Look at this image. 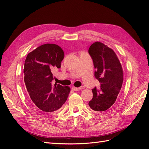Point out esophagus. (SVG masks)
<instances>
[{
  "label": "esophagus",
  "instance_id": "esophagus-1",
  "mask_svg": "<svg viewBox=\"0 0 149 149\" xmlns=\"http://www.w3.org/2000/svg\"><path fill=\"white\" fill-rule=\"evenodd\" d=\"M72 89H73L74 91H80L82 89V88H76L73 86V87H72Z\"/></svg>",
  "mask_w": 149,
  "mask_h": 149
}]
</instances>
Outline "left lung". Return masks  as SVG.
<instances>
[{"label":"left lung","instance_id":"obj_1","mask_svg":"<svg viewBox=\"0 0 149 149\" xmlns=\"http://www.w3.org/2000/svg\"><path fill=\"white\" fill-rule=\"evenodd\" d=\"M88 51L96 69L95 76L100 84L98 89H92L93 97L89 105L95 111L103 112L115 103L121 89L123 67L113 50L101 42L92 44Z\"/></svg>","mask_w":149,"mask_h":149}]
</instances>
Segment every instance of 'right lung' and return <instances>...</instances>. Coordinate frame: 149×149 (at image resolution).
<instances>
[{
	"label": "right lung",
	"mask_w": 149,
	"mask_h": 149,
	"mask_svg": "<svg viewBox=\"0 0 149 149\" xmlns=\"http://www.w3.org/2000/svg\"><path fill=\"white\" fill-rule=\"evenodd\" d=\"M64 52L54 44H45L27 54L23 68L24 81L34 105L44 113L58 111L68 98L70 88L55 83L53 71L61 67Z\"/></svg>",
	"instance_id": "obj_1"
}]
</instances>
